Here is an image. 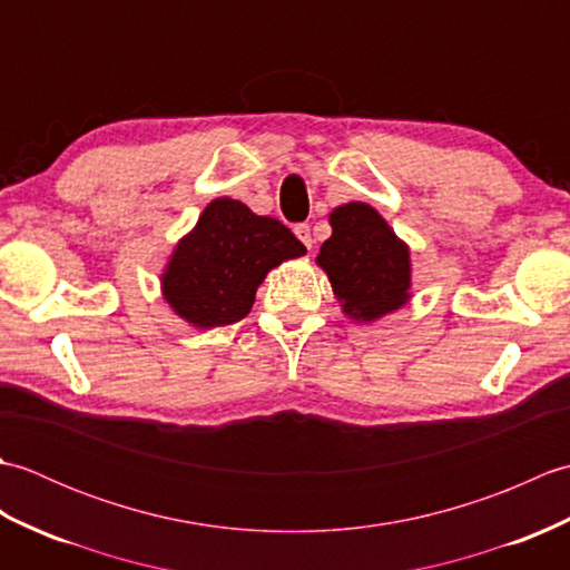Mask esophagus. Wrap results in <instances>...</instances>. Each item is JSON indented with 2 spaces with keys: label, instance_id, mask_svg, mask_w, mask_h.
Masks as SVG:
<instances>
[{
  "label": "esophagus",
  "instance_id": "obj_1",
  "mask_svg": "<svg viewBox=\"0 0 570 570\" xmlns=\"http://www.w3.org/2000/svg\"><path fill=\"white\" fill-rule=\"evenodd\" d=\"M294 233H296V237H298L301 242H304V245H306V247H311V245H313V237H311V227H308L306 223H301V225H296V227H294Z\"/></svg>",
  "mask_w": 570,
  "mask_h": 570
}]
</instances>
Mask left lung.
I'll use <instances>...</instances> for the list:
<instances>
[{"label":"left lung","mask_w":570,"mask_h":570,"mask_svg":"<svg viewBox=\"0 0 570 570\" xmlns=\"http://www.w3.org/2000/svg\"><path fill=\"white\" fill-rule=\"evenodd\" d=\"M333 235L316 257L328 274L343 313L357 323L380 321L409 304L411 252L367 203H345L331 213Z\"/></svg>","instance_id":"left-lung-1"}]
</instances>
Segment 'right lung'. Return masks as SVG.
<instances>
[{
	"mask_svg": "<svg viewBox=\"0 0 570 570\" xmlns=\"http://www.w3.org/2000/svg\"><path fill=\"white\" fill-rule=\"evenodd\" d=\"M306 247L274 217L245 203L215 198L196 227L178 239L161 274V294L193 328H217L247 316L274 266L304 257Z\"/></svg>",
	"mask_w": 570,
	"mask_h": 570,
	"instance_id": "add662e5",
	"label": "right lung"
}]
</instances>
